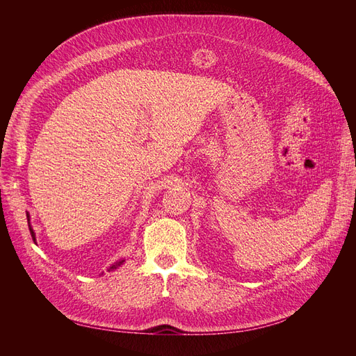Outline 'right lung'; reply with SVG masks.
<instances>
[{
    "instance_id": "obj_1",
    "label": "right lung",
    "mask_w": 356,
    "mask_h": 356,
    "mask_svg": "<svg viewBox=\"0 0 356 356\" xmlns=\"http://www.w3.org/2000/svg\"><path fill=\"white\" fill-rule=\"evenodd\" d=\"M26 218H28V225H29V232H31V236H32V239L35 241V233H34V230H32V227H31V222H29V213H26ZM123 261L124 260H120V261H117V263H114L111 267H110V270H114V268H117L118 266L120 264H123Z\"/></svg>"
}]
</instances>
